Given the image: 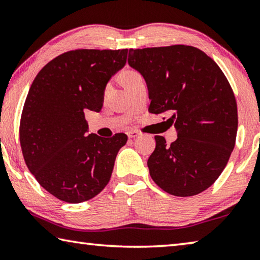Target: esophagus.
Returning a JSON list of instances; mask_svg holds the SVG:
<instances>
[{
	"instance_id": "obj_1",
	"label": "esophagus",
	"mask_w": 260,
	"mask_h": 260,
	"mask_svg": "<svg viewBox=\"0 0 260 260\" xmlns=\"http://www.w3.org/2000/svg\"><path fill=\"white\" fill-rule=\"evenodd\" d=\"M127 136H128V139H135L138 138V136H140V133L138 131H129L127 132Z\"/></svg>"
}]
</instances>
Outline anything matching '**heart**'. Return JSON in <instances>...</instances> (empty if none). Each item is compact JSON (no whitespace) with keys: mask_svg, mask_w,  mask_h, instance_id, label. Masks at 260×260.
Segmentation results:
<instances>
[{"mask_svg":"<svg viewBox=\"0 0 260 260\" xmlns=\"http://www.w3.org/2000/svg\"><path fill=\"white\" fill-rule=\"evenodd\" d=\"M138 77H140V74H139V73H136V72H134V71H128V72H126V74L124 76L125 82L129 81V80H133V79L138 78Z\"/></svg>","mask_w":260,"mask_h":260,"instance_id":"1","label":"heart"}]
</instances>
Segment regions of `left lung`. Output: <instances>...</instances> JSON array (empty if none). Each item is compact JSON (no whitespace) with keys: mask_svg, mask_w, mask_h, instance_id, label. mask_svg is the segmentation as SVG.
Here are the masks:
<instances>
[{"mask_svg":"<svg viewBox=\"0 0 260 260\" xmlns=\"http://www.w3.org/2000/svg\"><path fill=\"white\" fill-rule=\"evenodd\" d=\"M128 64L147 83L149 112L172 113L178 139L155 136L149 172L174 196L197 195L225 169L235 146L237 105L217 63L190 46L129 49Z\"/></svg>","mask_w":260,"mask_h":260,"instance_id":"obj_1","label":"left lung"}]
</instances>
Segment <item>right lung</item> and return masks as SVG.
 <instances>
[{
	"label": "right lung",
	"mask_w": 260,
	"mask_h": 260,
	"mask_svg": "<svg viewBox=\"0 0 260 260\" xmlns=\"http://www.w3.org/2000/svg\"><path fill=\"white\" fill-rule=\"evenodd\" d=\"M128 49H78L50 60L26 98L19 138L26 165L48 192L81 203L103 190L127 141L89 132L85 112H100L110 79L125 67Z\"/></svg>",
	"instance_id": "obj_1"
}]
</instances>
